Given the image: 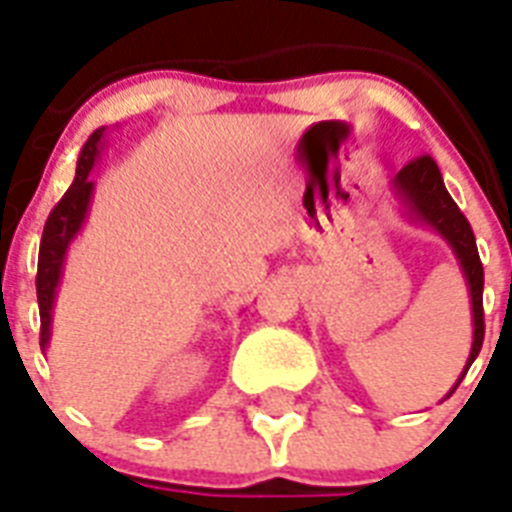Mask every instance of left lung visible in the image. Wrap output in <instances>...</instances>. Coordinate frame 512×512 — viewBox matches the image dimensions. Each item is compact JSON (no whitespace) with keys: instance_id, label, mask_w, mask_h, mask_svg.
I'll return each mask as SVG.
<instances>
[{"instance_id":"left-lung-1","label":"left lung","mask_w":512,"mask_h":512,"mask_svg":"<svg viewBox=\"0 0 512 512\" xmlns=\"http://www.w3.org/2000/svg\"><path fill=\"white\" fill-rule=\"evenodd\" d=\"M394 186H397V191L407 202V207L418 218L426 220L429 226H434L452 244L460 265H463L465 278H468V286H471L473 347L468 365H465L463 371L465 376L473 360H476V355L481 352V344H484V265H481L479 249H476V236H473L468 218L460 213V207L450 197V191L444 189L439 165H436L431 155H421L407 162L405 168L397 173V178H394ZM463 376H460V381H463ZM458 384H455V389H458Z\"/></svg>"}]
</instances>
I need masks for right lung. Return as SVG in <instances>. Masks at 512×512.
<instances>
[{
	"instance_id": "add662e5",
	"label": "right lung",
	"mask_w": 512,
	"mask_h": 512,
	"mask_svg": "<svg viewBox=\"0 0 512 512\" xmlns=\"http://www.w3.org/2000/svg\"><path fill=\"white\" fill-rule=\"evenodd\" d=\"M105 128H99L89 136L86 147H83L81 157H78L76 181L70 184V189L62 194V199L52 207L47 223H44V234H41L39 247V270H36V297H39V315H41V347H47L49 342V323H52V302L54 289L60 281L62 260H65V249H68L70 239L78 234L83 218H86V207H89V197L94 184L89 181L91 165L99 155V141H102Z\"/></svg>"
}]
</instances>
